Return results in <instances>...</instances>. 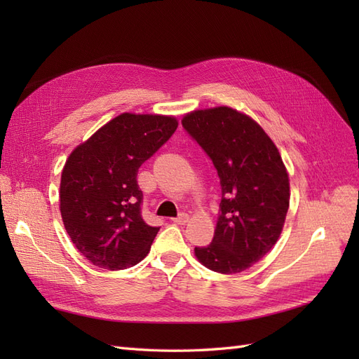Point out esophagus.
Returning <instances> with one entry per match:
<instances>
[{"label":"esophagus","instance_id":"1","mask_svg":"<svg viewBox=\"0 0 359 359\" xmlns=\"http://www.w3.org/2000/svg\"><path fill=\"white\" fill-rule=\"evenodd\" d=\"M172 222L177 223V224H186L189 222V215L182 212L178 217H175V219H172Z\"/></svg>","mask_w":359,"mask_h":359}]
</instances>
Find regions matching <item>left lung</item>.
<instances>
[{"label":"left lung","mask_w":359,"mask_h":359,"mask_svg":"<svg viewBox=\"0 0 359 359\" xmlns=\"http://www.w3.org/2000/svg\"><path fill=\"white\" fill-rule=\"evenodd\" d=\"M181 123L211 157L222 184L212 243L194 248V256L215 273H243L283 231L290 201L287 169L265 130L229 106L191 111Z\"/></svg>","instance_id":"left-lung-1"}]
</instances>
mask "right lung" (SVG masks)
Returning a JSON list of instances; mask_svg holds the SVG:
<instances>
[{"mask_svg": "<svg viewBox=\"0 0 359 359\" xmlns=\"http://www.w3.org/2000/svg\"><path fill=\"white\" fill-rule=\"evenodd\" d=\"M177 127L172 115L124 112L70 153L61 173V219L74 247L93 265L126 269L149 253L160 227L140 215L136 177Z\"/></svg>", "mask_w": 359, "mask_h": 359, "instance_id": "1", "label": "right lung"}]
</instances>
